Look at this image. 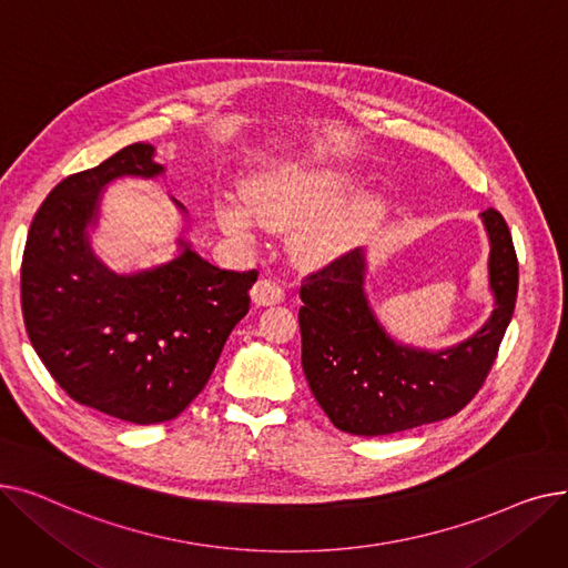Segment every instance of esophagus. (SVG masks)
Masks as SVG:
<instances>
[{"label": "esophagus", "mask_w": 568, "mask_h": 568, "mask_svg": "<svg viewBox=\"0 0 568 568\" xmlns=\"http://www.w3.org/2000/svg\"><path fill=\"white\" fill-rule=\"evenodd\" d=\"M251 296L257 306H272V304H281L285 300V290L276 278H260L253 285Z\"/></svg>", "instance_id": "1"}]
</instances>
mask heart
I'll return each mask as SVG.
<instances>
[{"label":"heart","instance_id":"b5f03b06","mask_svg":"<svg viewBox=\"0 0 568 568\" xmlns=\"http://www.w3.org/2000/svg\"><path fill=\"white\" fill-rule=\"evenodd\" d=\"M349 186L352 176L345 170L290 165L253 182L246 189V202L268 227L287 230L302 225L294 236L296 251L306 257H326L349 246L375 216V204L364 197L328 212ZM219 219L234 236L246 239L253 234L255 221L244 204L223 202Z\"/></svg>","mask_w":568,"mask_h":568}]
</instances>
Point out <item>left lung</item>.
<instances>
[{"label": "left lung", "mask_w": 568, "mask_h": 568, "mask_svg": "<svg viewBox=\"0 0 568 568\" xmlns=\"http://www.w3.org/2000/svg\"><path fill=\"white\" fill-rule=\"evenodd\" d=\"M490 236L495 311L471 338L428 352L396 343L364 292L362 248L343 253L302 283V366L332 424L352 435H392L458 414L484 386L518 294L514 239L497 209L481 214Z\"/></svg>", "instance_id": "1"}]
</instances>
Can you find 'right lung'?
Listing matches in <instances>:
<instances>
[{"mask_svg":"<svg viewBox=\"0 0 568 568\" xmlns=\"http://www.w3.org/2000/svg\"><path fill=\"white\" fill-rule=\"evenodd\" d=\"M161 172L154 146L135 142L67 176L39 206L20 266L27 336L48 373L75 403L138 426L174 419L204 389L257 281L184 242L172 262L131 276L94 257L87 225L105 184Z\"/></svg>","mask_w":568,"mask_h":568,"instance_id":"1","label":"right lung"}]
</instances>
